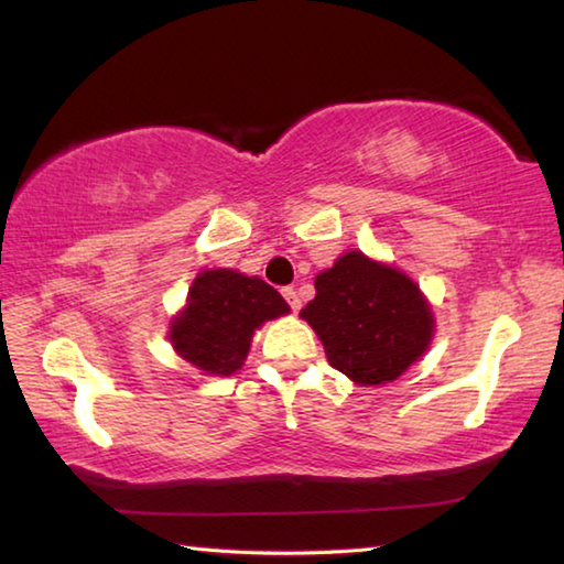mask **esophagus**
Returning <instances> with one entry per match:
<instances>
[{"mask_svg":"<svg viewBox=\"0 0 564 564\" xmlns=\"http://www.w3.org/2000/svg\"><path fill=\"white\" fill-rule=\"evenodd\" d=\"M281 293H283L285 303L291 305V311H299L301 308V299H299V293H295V289H291V285H285V289H281Z\"/></svg>","mask_w":564,"mask_h":564,"instance_id":"esophagus-1","label":"esophagus"}]
</instances>
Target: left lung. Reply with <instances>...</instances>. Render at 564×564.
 I'll return each mask as SVG.
<instances>
[{
    "mask_svg": "<svg viewBox=\"0 0 564 564\" xmlns=\"http://www.w3.org/2000/svg\"><path fill=\"white\" fill-rule=\"evenodd\" d=\"M301 316L328 362L358 386L403 376L433 336V313L417 285L390 265L350 251L316 279V299Z\"/></svg>",
    "mask_w": 564,
    "mask_h": 564,
    "instance_id": "8db88e82",
    "label": "left lung"
}]
</instances>
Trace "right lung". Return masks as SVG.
I'll return each instance as SVG.
<instances>
[{
  "mask_svg": "<svg viewBox=\"0 0 564 564\" xmlns=\"http://www.w3.org/2000/svg\"><path fill=\"white\" fill-rule=\"evenodd\" d=\"M289 311L281 293L256 275L204 271L191 285L184 313L171 323L169 338L191 366L231 376L243 366L253 330Z\"/></svg>",
  "mask_w": 564,
  "mask_h": 564,
  "instance_id": "1",
  "label": "right lung"
}]
</instances>
